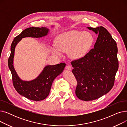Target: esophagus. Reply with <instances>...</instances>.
<instances>
[{
  "mask_svg": "<svg viewBox=\"0 0 127 127\" xmlns=\"http://www.w3.org/2000/svg\"><path fill=\"white\" fill-rule=\"evenodd\" d=\"M72 68L71 66L70 65H68L66 66V69H67V70H71Z\"/></svg>",
  "mask_w": 127,
  "mask_h": 127,
  "instance_id": "obj_1",
  "label": "esophagus"
}]
</instances>
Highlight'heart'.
<instances>
[{
  "instance_id": "heart-1",
  "label": "heart",
  "mask_w": 127,
  "mask_h": 127,
  "mask_svg": "<svg viewBox=\"0 0 127 127\" xmlns=\"http://www.w3.org/2000/svg\"><path fill=\"white\" fill-rule=\"evenodd\" d=\"M94 42V37L89 32L71 31L60 35L56 39L57 47H51V51L61 56V50L70 51V56L74 58H81L89 51Z\"/></svg>"
}]
</instances>
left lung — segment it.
Instances as JSON below:
<instances>
[{
    "label": "left lung",
    "mask_w": 127,
    "mask_h": 127,
    "mask_svg": "<svg viewBox=\"0 0 127 127\" xmlns=\"http://www.w3.org/2000/svg\"><path fill=\"white\" fill-rule=\"evenodd\" d=\"M88 28L98 34L94 48L84 57L71 62L77 81L76 95L86 101L109 92L118 69L117 44L110 33L102 26Z\"/></svg>",
    "instance_id": "8db88e82"
}]
</instances>
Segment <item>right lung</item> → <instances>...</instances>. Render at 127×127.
Segmentation results:
<instances>
[{
    "instance_id": "1",
    "label": "right lung",
    "mask_w": 127,
    "mask_h": 127,
    "mask_svg": "<svg viewBox=\"0 0 127 127\" xmlns=\"http://www.w3.org/2000/svg\"><path fill=\"white\" fill-rule=\"evenodd\" d=\"M48 31L49 29L46 27L27 28L14 38L11 46V54L8 59V66L12 76L13 86L20 95L34 101L42 100L48 96L53 80L62 73L66 64L61 63L55 65L46 66L35 79L30 81H24L18 77L13 67L15 48L17 43L22 38L41 37L47 34Z\"/></svg>"
}]
</instances>
